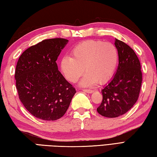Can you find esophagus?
<instances>
[{"label": "esophagus", "instance_id": "1", "mask_svg": "<svg viewBox=\"0 0 157 157\" xmlns=\"http://www.w3.org/2000/svg\"><path fill=\"white\" fill-rule=\"evenodd\" d=\"M82 91L86 92V93H88V94H91V93H92L93 91H94L93 90H91V89H82Z\"/></svg>", "mask_w": 157, "mask_h": 157}]
</instances>
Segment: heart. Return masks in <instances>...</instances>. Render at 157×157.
<instances>
[{"instance_id":"1","label":"heart","mask_w":157,"mask_h":157,"mask_svg":"<svg viewBox=\"0 0 157 157\" xmlns=\"http://www.w3.org/2000/svg\"><path fill=\"white\" fill-rule=\"evenodd\" d=\"M70 54L71 57L65 56L61 60V70L71 82L77 81L85 70L87 73L81 85L85 87L107 82L116 71L119 59V51L114 44L95 40L76 44Z\"/></svg>"}]
</instances>
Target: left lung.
Segmentation results:
<instances>
[{"instance_id": "left-lung-1", "label": "left lung", "mask_w": 157, "mask_h": 157, "mask_svg": "<svg viewBox=\"0 0 157 157\" xmlns=\"http://www.w3.org/2000/svg\"><path fill=\"white\" fill-rule=\"evenodd\" d=\"M119 66L113 79L101 90L103 99L97 108L101 116L115 118L125 114L136 104L141 89L142 74L140 60L129 45L116 38Z\"/></svg>"}]
</instances>
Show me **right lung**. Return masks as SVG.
Returning <instances> with one entry per match:
<instances>
[{"label":"right lung","instance_id":"right-lung-1","mask_svg":"<svg viewBox=\"0 0 157 157\" xmlns=\"http://www.w3.org/2000/svg\"><path fill=\"white\" fill-rule=\"evenodd\" d=\"M68 41L62 38L43 40L24 51L17 61L15 78L19 98L38 119H60L76 93L56 63Z\"/></svg>","mask_w":157,"mask_h":157}]
</instances>
